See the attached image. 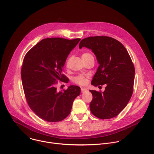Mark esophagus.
Returning <instances> with one entry per match:
<instances>
[{"mask_svg": "<svg viewBox=\"0 0 154 154\" xmlns=\"http://www.w3.org/2000/svg\"><path fill=\"white\" fill-rule=\"evenodd\" d=\"M81 90H82V93H85L86 91H88V90L86 88H81Z\"/></svg>", "mask_w": 154, "mask_h": 154, "instance_id": "1", "label": "esophagus"}]
</instances>
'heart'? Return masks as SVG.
Returning <instances> with one entry per match:
<instances>
[{
	"mask_svg": "<svg viewBox=\"0 0 154 154\" xmlns=\"http://www.w3.org/2000/svg\"><path fill=\"white\" fill-rule=\"evenodd\" d=\"M90 56H92L90 53L85 52L82 54V58H85ZM74 81L75 83L80 85H85L87 83V76H84L83 75H80L77 77H75L74 79Z\"/></svg>",
	"mask_w": 154,
	"mask_h": 154,
	"instance_id": "1",
	"label": "heart"
}]
</instances>
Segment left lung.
Wrapping results in <instances>:
<instances>
[{
    "label": "left lung",
    "mask_w": 154,
    "mask_h": 154,
    "mask_svg": "<svg viewBox=\"0 0 154 154\" xmlns=\"http://www.w3.org/2000/svg\"><path fill=\"white\" fill-rule=\"evenodd\" d=\"M85 47L95 54L99 66L92 80L95 86L106 85L102 93L90 90L93 100L90 110L96 117L107 119L118 115L133 94L135 68L125 47L108 36H90L83 39L79 48Z\"/></svg>",
    "instance_id": "1"
}]
</instances>
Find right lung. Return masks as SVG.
Here are the masks:
<instances>
[{"instance_id":"right-lung-1","label":"right lung","mask_w":154,"mask_h":154,"mask_svg":"<svg viewBox=\"0 0 154 154\" xmlns=\"http://www.w3.org/2000/svg\"><path fill=\"white\" fill-rule=\"evenodd\" d=\"M80 38L67 39L49 38L41 40L26 55L21 69V79L27 102L32 110L48 122H58L70 113L80 88L71 85L57 91V80L68 82L62 74L64 63Z\"/></svg>"}]
</instances>
